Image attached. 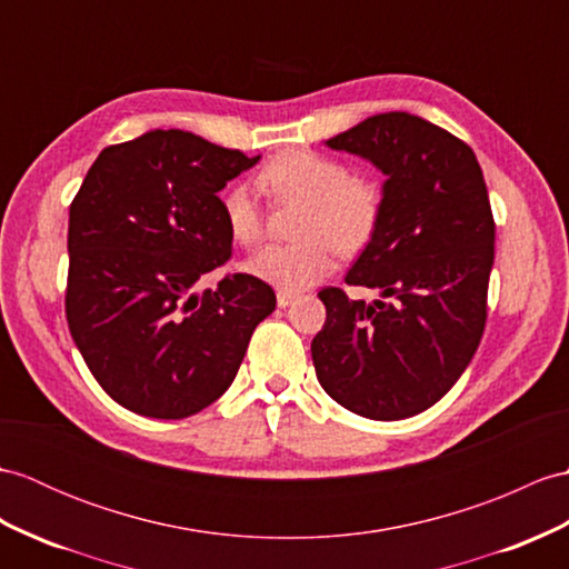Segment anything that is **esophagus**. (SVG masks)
Returning <instances> with one entry per match:
<instances>
[{
  "label": "esophagus",
  "instance_id": "esophagus-1",
  "mask_svg": "<svg viewBox=\"0 0 569 569\" xmlns=\"http://www.w3.org/2000/svg\"><path fill=\"white\" fill-rule=\"evenodd\" d=\"M293 300H296V293H290V290H279V296H276L279 308H288Z\"/></svg>",
  "mask_w": 569,
  "mask_h": 569
}]
</instances>
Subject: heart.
<instances>
[{
  "label": "heart",
  "instance_id": "1",
  "mask_svg": "<svg viewBox=\"0 0 569 569\" xmlns=\"http://www.w3.org/2000/svg\"><path fill=\"white\" fill-rule=\"evenodd\" d=\"M257 189L279 203H306L298 222L300 242L269 244L247 261L254 279L279 290H306L337 267V252L359 254L380 228L386 196L376 181L312 150H286L261 167ZM224 222L237 242L252 247L263 234L254 191L234 187L222 198Z\"/></svg>",
  "mask_w": 569,
  "mask_h": 569
}]
</instances>
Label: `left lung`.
Listing matches in <instances>:
<instances>
[{"label": "left lung", "mask_w": 569, "mask_h": 569, "mask_svg": "<svg viewBox=\"0 0 569 569\" xmlns=\"http://www.w3.org/2000/svg\"><path fill=\"white\" fill-rule=\"evenodd\" d=\"M382 174L380 228L347 273L386 300L322 288L312 339L320 386L349 412L378 421L425 412L463 376L480 347L495 263V218L478 157L425 118L390 111L327 140Z\"/></svg>", "instance_id": "obj_1"}]
</instances>
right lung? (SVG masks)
<instances>
[{
  "instance_id": "right-lung-1",
  "label": "right lung",
  "mask_w": 569,
  "mask_h": 569,
  "mask_svg": "<svg viewBox=\"0 0 569 569\" xmlns=\"http://www.w3.org/2000/svg\"><path fill=\"white\" fill-rule=\"evenodd\" d=\"M259 157L187 130L103 148L70 206L64 315L91 376L130 412L183 419L232 386L276 293L249 273L196 281L232 254L218 191Z\"/></svg>"
}]
</instances>
